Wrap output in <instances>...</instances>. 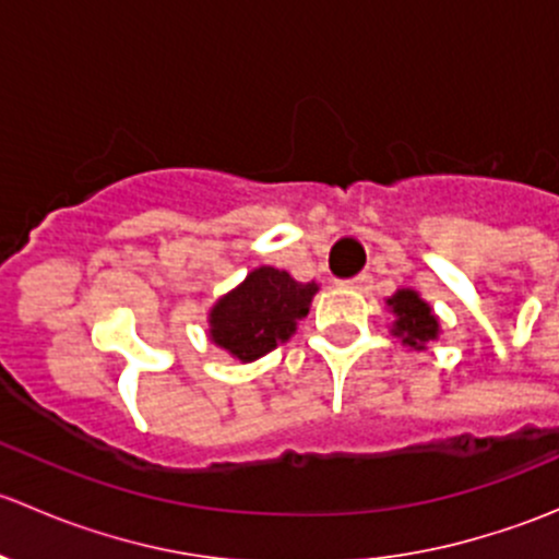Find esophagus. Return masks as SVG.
I'll return each mask as SVG.
<instances>
[{
  "mask_svg": "<svg viewBox=\"0 0 559 559\" xmlns=\"http://www.w3.org/2000/svg\"><path fill=\"white\" fill-rule=\"evenodd\" d=\"M368 284V275H357V278H348V281H341V289H362V286Z\"/></svg>",
  "mask_w": 559,
  "mask_h": 559,
  "instance_id": "34e87169",
  "label": "esophagus"
}]
</instances>
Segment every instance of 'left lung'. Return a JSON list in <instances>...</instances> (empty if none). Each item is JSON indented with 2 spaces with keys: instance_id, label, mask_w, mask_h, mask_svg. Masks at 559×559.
Instances as JSON below:
<instances>
[{
  "instance_id": "8db88e82",
  "label": "left lung",
  "mask_w": 559,
  "mask_h": 559,
  "mask_svg": "<svg viewBox=\"0 0 559 559\" xmlns=\"http://www.w3.org/2000/svg\"><path fill=\"white\" fill-rule=\"evenodd\" d=\"M386 308L394 316L389 332L400 337L403 346L425 352L427 343L441 337V319L432 311L430 302L411 286H400L392 297H386Z\"/></svg>"
}]
</instances>
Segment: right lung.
Returning <instances> with one entry per match:
<instances>
[{
  "label": "right lung",
  "instance_id": "obj_1",
  "mask_svg": "<svg viewBox=\"0 0 559 559\" xmlns=\"http://www.w3.org/2000/svg\"><path fill=\"white\" fill-rule=\"evenodd\" d=\"M319 284H300L286 270L253 267L235 289L218 297L207 311V337L213 346L240 362H257L289 341L311 311Z\"/></svg>",
  "mask_w": 559,
  "mask_h": 559
}]
</instances>
